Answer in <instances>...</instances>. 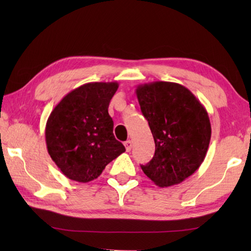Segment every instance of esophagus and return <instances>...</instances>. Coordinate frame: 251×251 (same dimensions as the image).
I'll list each match as a JSON object with an SVG mask.
<instances>
[{"label": "esophagus", "mask_w": 251, "mask_h": 251, "mask_svg": "<svg viewBox=\"0 0 251 251\" xmlns=\"http://www.w3.org/2000/svg\"><path fill=\"white\" fill-rule=\"evenodd\" d=\"M124 145H125V148H126V151L129 152V151L131 150V148H132V142H131L130 140H127V141L124 143Z\"/></svg>", "instance_id": "34e87169"}]
</instances>
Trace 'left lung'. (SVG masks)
<instances>
[{
    "instance_id": "left-lung-1",
    "label": "left lung",
    "mask_w": 251,
    "mask_h": 251,
    "mask_svg": "<svg viewBox=\"0 0 251 251\" xmlns=\"http://www.w3.org/2000/svg\"><path fill=\"white\" fill-rule=\"evenodd\" d=\"M140 109L155 142V153L141 169L156 185L179 184L204 162L209 147V116L188 88L172 82H152L136 89Z\"/></svg>"
}]
</instances>
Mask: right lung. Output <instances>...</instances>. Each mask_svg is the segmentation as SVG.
Instances as JSON below:
<instances>
[{
  "instance_id": "add662e5",
  "label": "right lung",
  "mask_w": 251,
  "mask_h": 251,
  "mask_svg": "<svg viewBox=\"0 0 251 251\" xmlns=\"http://www.w3.org/2000/svg\"><path fill=\"white\" fill-rule=\"evenodd\" d=\"M116 82L84 84L66 95L47 120L45 139L52 161L77 182L97 179L125 147L113 135L109 103Z\"/></svg>"
}]
</instances>
